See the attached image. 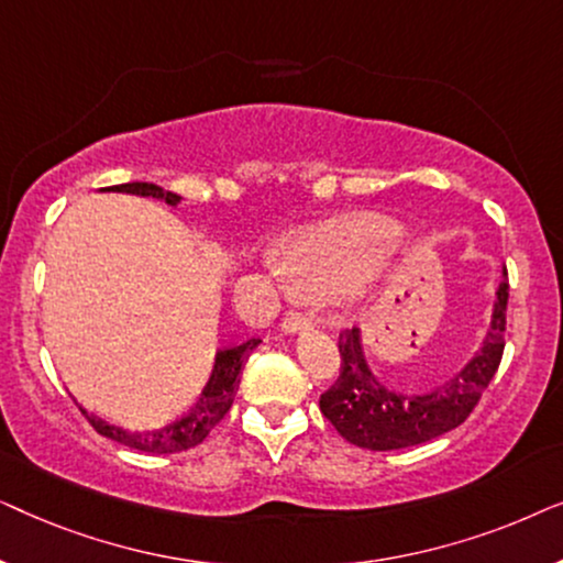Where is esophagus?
<instances>
[{"label":"esophagus","mask_w":563,"mask_h":563,"mask_svg":"<svg viewBox=\"0 0 563 563\" xmlns=\"http://www.w3.org/2000/svg\"><path fill=\"white\" fill-rule=\"evenodd\" d=\"M310 325H312V314L302 312V310H289L282 320V328L287 330V333H295V330H302V328H310Z\"/></svg>","instance_id":"esophagus-1"}]
</instances>
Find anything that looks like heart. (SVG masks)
<instances>
[{
    "label": "heart",
    "instance_id": "obj_1",
    "mask_svg": "<svg viewBox=\"0 0 563 563\" xmlns=\"http://www.w3.org/2000/svg\"><path fill=\"white\" fill-rule=\"evenodd\" d=\"M389 230L379 220H351L291 235L282 253H268L266 264L282 287L307 295H338L368 272Z\"/></svg>",
    "mask_w": 563,
    "mask_h": 563
}]
</instances>
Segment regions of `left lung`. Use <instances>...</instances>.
Masks as SVG:
<instances>
[{
    "label": "left lung",
    "mask_w": 563,
    "mask_h": 563,
    "mask_svg": "<svg viewBox=\"0 0 563 563\" xmlns=\"http://www.w3.org/2000/svg\"><path fill=\"white\" fill-rule=\"evenodd\" d=\"M507 276V272H505ZM507 297L510 284H499L495 318L479 356H474L459 376L428 395H399L379 384L366 368L356 328H345L338 335L341 372L330 389L320 395V410L341 438L368 451H397L418 445L459 428L484 389L497 374L505 353Z\"/></svg>",
    "instance_id": "left-lung-1"
}]
</instances>
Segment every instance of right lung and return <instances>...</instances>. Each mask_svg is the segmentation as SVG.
<instances>
[{"label": "right lung", "mask_w": 563, "mask_h": 563, "mask_svg": "<svg viewBox=\"0 0 563 563\" xmlns=\"http://www.w3.org/2000/svg\"><path fill=\"white\" fill-rule=\"evenodd\" d=\"M110 189L133 191V195H143V197H161V199H166L168 205H176L181 199L179 195H174V191H164L161 187H156V184H148V181L118 184V187H110ZM258 343H261L258 338H251V341L233 345V349H222L218 353V361H214L212 379H210V384H207V389L202 391V397H199V402L191 407L187 415H181L179 420L168 422V426H164V428L145 430V433H128V430H122V428L107 426L104 420L95 418V415H89L87 410H81L84 418L89 420V426L95 428L99 435L112 438V441H118L135 451L179 453V451L195 449V445L202 443L205 438L210 435V430L218 426L222 418H225L230 407H233L238 384H241L238 374H241L243 361L249 358V353L256 349Z\"/></svg>", "instance_id": "right-lung-1"}]
</instances>
